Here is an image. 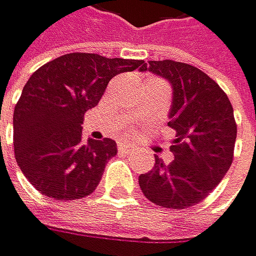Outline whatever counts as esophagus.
<instances>
[{
  "label": "esophagus",
  "instance_id": "34e87169",
  "mask_svg": "<svg viewBox=\"0 0 256 256\" xmlns=\"http://www.w3.org/2000/svg\"><path fill=\"white\" fill-rule=\"evenodd\" d=\"M118 150H120V152H129L132 150V146L127 143H120L118 144Z\"/></svg>",
  "mask_w": 256,
  "mask_h": 256
}]
</instances>
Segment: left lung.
Masks as SVG:
<instances>
[{
    "label": "left lung",
    "instance_id": "obj_1",
    "mask_svg": "<svg viewBox=\"0 0 256 256\" xmlns=\"http://www.w3.org/2000/svg\"><path fill=\"white\" fill-rule=\"evenodd\" d=\"M151 70L172 83L173 105L168 126L176 132L174 160L165 165L156 156L154 168L138 184L150 202L184 209L198 204L224 180L233 162L238 127L224 90L195 66L164 60L150 61Z\"/></svg>",
    "mask_w": 256,
    "mask_h": 256
}]
</instances>
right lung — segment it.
<instances>
[{
	"instance_id": "obj_1",
	"label": "right lung",
	"mask_w": 256,
	"mask_h": 256,
	"mask_svg": "<svg viewBox=\"0 0 256 256\" xmlns=\"http://www.w3.org/2000/svg\"><path fill=\"white\" fill-rule=\"evenodd\" d=\"M143 66L140 60L69 53L30 76L14 110V152L36 190L64 202L96 190L118 150L110 138L83 142L84 113L99 104L114 75Z\"/></svg>"
}]
</instances>
